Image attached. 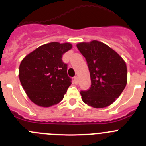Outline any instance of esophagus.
<instances>
[{
  "label": "esophagus",
  "mask_w": 146,
  "mask_h": 146,
  "mask_svg": "<svg viewBox=\"0 0 146 146\" xmlns=\"http://www.w3.org/2000/svg\"><path fill=\"white\" fill-rule=\"evenodd\" d=\"M74 82L75 84H77L78 82H79V79H78V77H77V76H75V77H74Z\"/></svg>",
  "instance_id": "obj_1"
}]
</instances>
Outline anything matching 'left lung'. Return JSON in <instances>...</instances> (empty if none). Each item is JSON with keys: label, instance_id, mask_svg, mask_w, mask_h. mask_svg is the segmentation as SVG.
<instances>
[{"label": "left lung", "instance_id": "left-lung-1", "mask_svg": "<svg viewBox=\"0 0 146 146\" xmlns=\"http://www.w3.org/2000/svg\"><path fill=\"white\" fill-rule=\"evenodd\" d=\"M77 47L86 58L91 81L88 90L80 91L82 101L95 108L109 106L126 87V63L113 49L98 41L82 42Z\"/></svg>", "mask_w": 146, "mask_h": 146}]
</instances>
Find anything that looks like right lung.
<instances>
[{
  "mask_svg": "<svg viewBox=\"0 0 146 146\" xmlns=\"http://www.w3.org/2000/svg\"><path fill=\"white\" fill-rule=\"evenodd\" d=\"M69 43L51 42L28 54L22 60L19 78L29 99L38 106L60 102L72 84L62 56L72 48Z\"/></svg>",
  "mask_w": 146,
  "mask_h": 146,
  "instance_id": "obj_1",
  "label": "right lung"
}]
</instances>
